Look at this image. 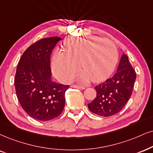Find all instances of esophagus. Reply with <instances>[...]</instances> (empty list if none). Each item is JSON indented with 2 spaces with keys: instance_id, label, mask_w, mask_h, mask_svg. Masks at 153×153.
Instances as JSON below:
<instances>
[{
  "instance_id": "34e87169",
  "label": "esophagus",
  "mask_w": 153,
  "mask_h": 153,
  "mask_svg": "<svg viewBox=\"0 0 153 153\" xmlns=\"http://www.w3.org/2000/svg\"><path fill=\"white\" fill-rule=\"evenodd\" d=\"M72 87H74V88H80V89H85V88H86L85 86H82L76 85V84H74V85H72Z\"/></svg>"
}]
</instances>
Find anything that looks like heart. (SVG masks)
Wrapping results in <instances>:
<instances>
[{
    "label": "heart",
    "mask_w": 153,
    "mask_h": 153,
    "mask_svg": "<svg viewBox=\"0 0 153 153\" xmlns=\"http://www.w3.org/2000/svg\"><path fill=\"white\" fill-rule=\"evenodd\" d=\"M65 48L66 51L56 50L52 59L54 74L65 82L71 80L79 65L82 68L77 75L79 82H101L112 74L118 61L116 45L108 39L70 38L65 42Z\"/></svg>",
    "instance_id": "b5f03b06"
}]
</instances>
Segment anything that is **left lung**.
<instances>
[{"instance_id": "left-lung-1", "label": "left lung", "mask_w": 153, "mask_h": 153, "mask_svg": "<svg viewBox=\"0 0 153 153\" xmlns=\"http://www.w3.org/2000/svg\"><path fill=\"white\" fill-rule=\"evenodd\" d=\"M135 79L134 69L128 56L123 54L114 76L96 86L97 97L88 103V109L94 114L104 117L118 114L131 97Z\"/></svg>"}]
</instances>
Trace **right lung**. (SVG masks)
<instances>
[{
	"mask_svg": "<svg viewBox=\"0 0 153 153\" xmlns=\"http://www.w3.org/2000/svg\"><path fill=\"white\" fill-rule=\"evenodd\" d=\"M59 37L37 41L24 52L15 77L16 95L22 108L32 118L42 121L62 114L69 85L51 80L50 56Z\"/></svg>",
	"mask_w": 153,
	"mask_h": 153,
	"instance_id": "add662e5",
	"label": "right lung"
}]
</instances>
